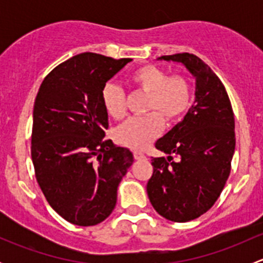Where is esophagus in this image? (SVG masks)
I'll return each mask as SVG.
<instances>
[{
    "label": "esophagus",
    "mask_w": 263,
    "mask_h": 263,
    "mask_svg": "<svg viewBox=\"0 0 263 263\" xmlns=\"http://www.w3.org/2000/svg\"><path fill=\"white\" fill-rule=\"evenodd\" d=\"M134 156H135V159H137V160H141V159L146 158V156H145V154L140 153V151H134Z\"/></svg>",
    "instance_id": "obj_1"
}]
</instances>
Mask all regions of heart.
Returning <instances> with one entry per match:
<instances>
[{
  "mask_svg": "<svg viewBox=\"0 0 263 263\" xmlns=\"http://www.w3.org/2000/svg\"><path fill=\"white\" fill-rule=\"evenodd\" d=\"M129 84L148 94L146 110L154 112L128 118L116 129V137L124 146L141 150L163 129L161 116L174 121L187 112L191 104V85L184 76H168L165 71L153 65L136 68L129 75ZM102 102L107 115L113 119H121L126 115V98L118 85L109 82L103 87Z\"/></svg>",
  "mask_w": 263,
  "mask_h": 263,
  "instance_id": "heart-1",
  "label": "heart"
}]
</instances>
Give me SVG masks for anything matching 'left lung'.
Listing matches in <instances>:
<instances>
[{"instance_id":"left-lung-1","label":"left lung","mask_w":263,"mask_h":263,"mask_svg":"<svg viewBox=\"0 0 263 263\" xmlns=\"http://www.w3.org/2000/svg\"><path fill=\"white\" fill-rule=\"evenodd\" d=\"M158 60L182 63L196 81L195 104L156 141L155 147L168 156L151 159L154 172L146 185L156 213L185 222L210 210L227 183L235 148L234 115L222 82L197 55Z\"/></svg>"}]
</instances>
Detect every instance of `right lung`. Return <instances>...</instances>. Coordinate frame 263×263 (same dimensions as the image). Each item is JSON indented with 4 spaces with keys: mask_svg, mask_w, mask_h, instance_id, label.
I'll return each mask as SVG.
<instances>
[{
    "mask_svg": "<svg viewBox=\"0 0 263 263\" xmlns=\"http://www.w3.org/2000/svg\"><path fill=\"white\" fill-rule=\"evenodd\" d=\"M131 58L85 52L53 68L33 110L31 159L50 208L71 224L92 227L115 210L117 188L134 163L126 147L104 140L102 91Z\"/></svg>",
    "mask_w": 263,
    "mask_h": 263,
    "instance_id": "right-lung-1",
    "label": "right lung"
}]
</instances>
